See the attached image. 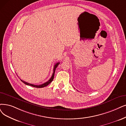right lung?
<instances>
[{"label": "right lung", "instance_id": "1", "mask_svg": "<svg viewBox=\"0 0 126 126\" xmlns=\"http://www.w3.org/2000/svg\"><path fill=\"white\" fill-rule=\"evenodd\" d=\"M59 63H60L58 62V63H56V64H55L54 65V69H53V74H52V75L51 78H50V79L48 80V81H47V82H46V83H44V84H41V85H34V84H30V83H27V82H25V81H24V80L21 79V81H22V82H23L25 84H26V85H29V86H31L34 87H36V88H42V87H46V86H47V85H48L49 83H51L53 81V79H54V74H55V70H56V68L57 67V66H58Z\"/></svg>", "mask_w": 126, "mask_h": 126}]
</instances>
